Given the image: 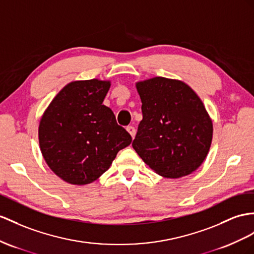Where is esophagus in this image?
Here are the masks:
<instances>
[{"mask_svg":"<svg viewBox=\"0 0 254 254\" xmlns=\"http://www.w3.org/2000/svg\"><path fill=\"white\" fill-rule=\"evenodd\" d=\"M127 131L129 133V135L132 136V138H134L135 133H136V129H135V127H132V126H128V127H127Z\"/></svg>","mask_w":254,"mask_h":254,"instance_id":"obj_1","label":"esophagus"}]
</instances>
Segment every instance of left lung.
Instances as JSON below:
<instances>
[{
  "label": "left lung",
  "mask_w": 254,
  "mask_h": 254,
  "mask_svg": "<svg viewBox=\"0 0 254 254\" xmlns=\"http://www.w3.org/2000/svg\"><path fill=\"white\" fill-rule=\"evenodd\" d=\"M142 120L132 146L149 167L166 178L187 176L203 163L212 122L203 102L185 82L164 77L136 83Z\"/></svg>",
  "instance_id": "left-lung-1"
}]
</instances>
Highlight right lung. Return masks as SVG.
Wrapping results in <instances>:
<instances>
[{
  "label": "right lung",
  "mask_w": 254,
  "mask_h": 254,
  "mask_svg": "<svg viewBox=\"0 0 254 254\" xmlns=\"http://www.w3.org/2000/svg\"><path fill=\"white\" fill-rule=\"evenodd\" d=\"M110 87L99 79L66 84L50 103L38 127L43 157L58 177L88 185L105 173L132 137L103 105Z\"/></svg>",
  "instance_id": "1"
}]
</instances>
